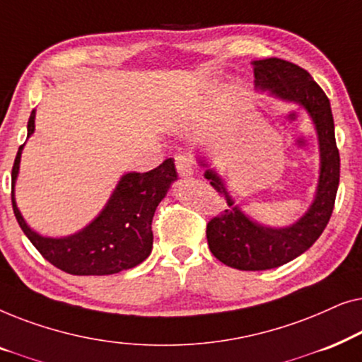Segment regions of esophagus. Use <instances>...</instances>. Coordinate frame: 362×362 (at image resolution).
<instances>
[{
  "mask_svg": "<svg viewBox=\"0 0 362 362\" xmlns=\"http://www.w3.org/2000/svg\"><path fill=\"white\" fill-rule=\"evenodd\" d=\"M176 161V170L182 177H191L194 175V165H192V160L186 155H177L175 158Z\"/></svg>",
  "mask_w": 362,
  "mask_h": 362,
  "instance_id": "34e87169",
  "label": "esophagus"
}]
</instances>
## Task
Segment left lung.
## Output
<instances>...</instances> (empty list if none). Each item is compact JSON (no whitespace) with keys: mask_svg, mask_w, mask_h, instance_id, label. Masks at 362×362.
I'll return each instance as SVG.
<instances>
[{"mask_svg":"<svg viewBox=\"0 0 362 362\" xmlns=\"http://www.w3.org/2000/svg\"><path fill=\"white\" fill-rule=\"evenodd\" d=\"M255 90L272 98L295 103L308 113L318 138L320 171L313 201L288 226H267L250 217L237 204L235 197L216 168L201 151L196 161L204 168V177L226 196L229 209L207 224L206 237L212 255L237 270H269L285 265L315 244L328 224L339 185V151L334 140V122L328 97L305 69L279 57L252 61Z\"/></svg>","mask_w":362,"mask_h":362,"instance_id":"obj_1","label":"left lung"}]
</instances>
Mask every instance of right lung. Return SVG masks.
I'll return each instance as SVG.
<instances>
[{"instance_id": "add662e5", "label": "right lung", "mask_w": 362, "mask_h": 362, "mask_svg": "<svg viewBox=\"0 0 362 362\" xmlns=\"http://www.w3.org/2000/svg\"><path fill=\"white\" fill-rule=\"evenodd\" d=\"M34 120L36 110L29 117L28 138L36 130ZM24 145L19 146L13 166V211L19 227L44 259L71 275H112L148 259L153 249V216L177 181L175 160L170 158L148 173L122 175L105 206L87 226L74 234L51 237L31 229L18 207L14 189Z\"/></svg>"}]
</instances>
